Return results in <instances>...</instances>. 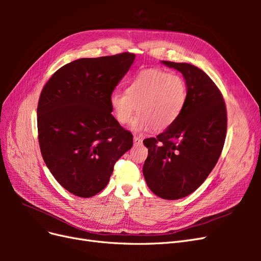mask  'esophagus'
I'll return each instance as SVG.
<instances>
[{"instance_id":"1","label":"esophagus","mask_w":261,"mask_h":261,"mask_svg":"<svg viewBox=\"0 0 261 261\" xmlns=\"http://www.w3.org/2000/svg\"><path fill=\"white\" fill-rule=\"evenodd\" d=\"M144 138L141 136H134V144L135 145H141L143 144Z\"/></svg>"}]
</instances>
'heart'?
<instances>
[{"instance_id":"1","label":"heart","mask_w":261,"mask_h":261,"mask_svg":"<svg viewBox=\"0 0 261 261\" xmlns=\"http://www.w3.org/2000/svg\"><path fill=\"white\" fill-rule=\"evenodd\" d=\"M186 99L187 85L183 77L151 68L134 78L125 93L114 91L110 97V106L122 125L132 122L137 108L139 115L133 123L134 130L152 129L158 133L175 123Z\"/></svg>"}]
</instances>
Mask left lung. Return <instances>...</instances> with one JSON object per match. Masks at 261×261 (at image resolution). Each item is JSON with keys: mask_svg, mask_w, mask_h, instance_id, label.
Listing matches in <instances>:
<instances>
[{"mask_svg": "<svg viewBox=\"0 0 261 261\" xmlns=\"http://www.w3.org/2000/svg\"><path fill=\"white\" fill-rule=\"evenodd\" d=\"M163 64L183 74L187 99L171 127L144 140L148 156L143 173L153 194L173 200L195 192L215 168L224 146L227 114L222 93L203 70L187 63Z\"/></svg>", "mask_w": 261, "mask_h": 261, "instance_id": "1", "label": "left lung"}]
</instances>
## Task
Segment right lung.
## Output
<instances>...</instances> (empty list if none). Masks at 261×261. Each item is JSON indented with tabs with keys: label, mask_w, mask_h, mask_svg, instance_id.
<instances>
[{
	"label": "right lung",
	"mask_w": 261,
	"mask_h": 261,
	"mask_svg": "<svg viewBox=\"0 0 261 261\" xmlns=\"http://www.w3.org/2000/svg\"><path fill=\"white\" fill-rule=\"evenodd\" d=\"M134 60L129 52L76 60L43 86L37 108L40 151L54 178L78 197L100 193L133 146L132 133L111 114L110 97Z\"/></svg>",
	"instance_id": "add662e5"
}]
</instances>
